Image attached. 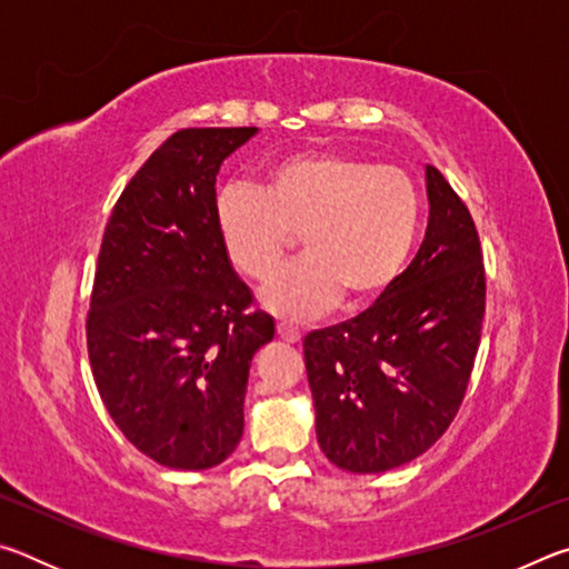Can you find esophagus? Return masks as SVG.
Segmentation results:
<instances>
[{
  "mask_svg": "<svg viewBox=\"0 0 569 569\" xmlns=\"http://www.w3.org/2000/svg\"><path fill=\"white\" fill-rule=\"evenodd\" d=\"M276 333H278V339H283L286 343H298V341H301V331H298L296 326L286 323V321H281V323L276 326Z\"/></svg>",
  "mask_w": 569,
  "mask_h": 569,
  "instance_id": "obj_1",
  "label": "esophagus"
}]
</instances>
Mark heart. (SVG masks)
I'll return each instance as SVG.
<instances>
[{
    "instance_id": "b5f03b06",
    "label": "heart",
    "mask_w": 569,
    "mask_h": 569,
    "mask_svg": "<svg viewBox=\"0 0 569 569\" xmlns=\"http://www.w3.org/2000/svg\"><path fill=\"white\" fill-rule=\"evenodd\" d=\"M421 203L413 180L349 152H298L268 170L263 188L230 182L216 198L228 261L266 281L301 232L307 258L263 288L278 316L313 319L339 301L361 306L397 281L417 240Z\"/></svg>"
}]
</instances>
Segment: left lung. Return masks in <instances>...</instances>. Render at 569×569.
Instances as JSON below:
<instances>
[{"label":"left lung","instance_id":"obj_1","mask_svg":"<svg viewBox=\"0 0 569 569\" xmlns=\"http://www.w3.org/2000/svg\"><path fill=\"white\" fill-rule=\"evenodd\" d=\"M419 253L373 306L303 339L316 437L336 467L379 475L423 455L455 421L475 369L487 278L475 220L427 166Z\"/></svg>","mask_w":569,"mask_h":569}]
</instances>
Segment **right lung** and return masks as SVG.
Listing matches in <instances>:
<instances>
[{
	"instance_id": "add662e5",
	"label": "right lung",
	"mask_w": 569,
	"mask_h": 569,
	"mask_svg": "<svg viewBox=\"0 0 569 569\" xmlns=\"http://www.w3.org/2000/svg\"><path fill=\"white\" fill-rule=\"evenodd\" d=\"M256 132L170 134L104 226L88 311L92 377L124 439L170 469L233 455L250 359L276 333L216 228L218 170Z\"/></svg>"
}]
</instances>
